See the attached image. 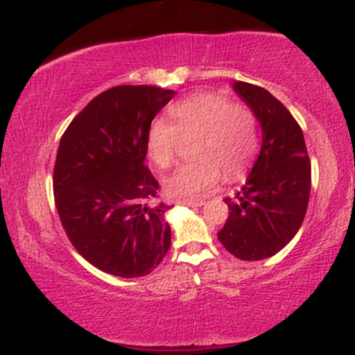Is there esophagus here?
<instances>
[{"label":"esophagus","instance_id":"1","mask_svg":"<svg viewBox=\"0 0 355 355\" xmlns=\"http://www.w3.org/2000/svg\"><path fill=\"white\" fill-rule=\"evenodd\" d=\"M178 203H182V205H189V207H202L203 202L202 198H197V200H180Z\"/></svg>","mask_w":355,"mask_h":355}]
</instances>
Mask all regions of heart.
Returning a JSON list of instances; mask_svg holds the SVG:
<instances>
[{
    "instance_id": "1",
    "label": "heart",
    "mask_w": 355,
    "mask_h": 355,
    "mask_svg": "<svg viewBox=\"0 0 355 355\" xmlns=\"http://www.w3.org/2000/svg\"><path fill=\"white\" fill-rule=\"evenodd\" d=\"M172 123L155 118L146 132V152L158 168H168L177 157L180 138L198 135L191 146L195 160L178 166L165 178L172 198L200 197L225 172L239 180L248 172L259 150L257 118L245 105L217 93H193L168 108Z\"/></svg>"
}]
</instances>
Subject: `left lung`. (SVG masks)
Wrapping results in <instances>:
<instances>
[{
    "mask_svg": "<svg viewBox=\"0 0 355 355\" xmlns=\"http://www.w3.org/2000/svg\"><path fill=\"white\" fill-rule=\"evenodd\" d=\"M232 87L259 120L262 146L235 200L225 198L230 214L217 237L237 259L262 260L282 250L302 225L311 160L299 123L274 95L245 81Z\"/></svg>",
    "mask_w": 355,
    "mask_h": 355,
    "instance_id": "obj_1",
    "label": "left lung"
}]
</instances>
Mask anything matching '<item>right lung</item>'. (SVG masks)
Listing matches in <instances>:
<instances>
[{"label":"right lung","instance_id":"right-lung-1","mask_svg":"<svg viewBox=\"0 0 355 355\" xmlns=\"http://www.w3.org/2000/svg\"><path fill=\"white\" fill-rule=\"evenodd\" d=\"M173 89L121 85L95 96L60 140L53 193L78 254L107 274L144 277L172 243L168 205L145 166L146 132Z\"/></svg>","mask_w":355,"mask_h":355}]
</instances>
